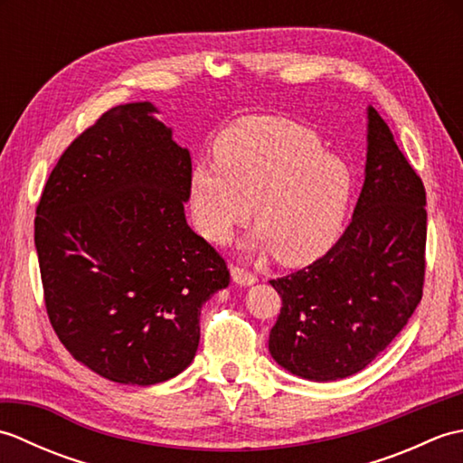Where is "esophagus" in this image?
I'll list each match as a JSON object with an SVG mask.
<instances>
[{"label":"esophagus","mask_w":463,"mask_h":463,"mask_svg":"<svg viewBox=\"0 0 463 463\" xmlns=\"http://www.w3.org/2000/svg\"><path fill=\"white\" fill-rule=\"evenodd\" d=\"M231 277H232L234 282L241 284V287H250V284H254V282L259 280L257 274L247 270V269H242V267H232L231 269Z\"/></svg>","instance_id":"34e87169"}]
</instances>
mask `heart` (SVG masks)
<instances>
[{
	"label": "heart",
	"instance_id": "obj_1",
	"mask_svg": "<svg viewBox=\"0 0 463 463\" xmlns=\"http://www.w3.org/2000/svg\"><path fill=\"white\" fill-rule=\"evenodd\" d=\"M216 163H196L189 183L194 229L226 244L250 219L252 247L272 249L279 262L304 267L324 257L344 232L354 171L324 151L320 137L280 117H249L214 141Z\"/></svg>",
	"mask_w": 463,
	"mask_h": 463
}]
</instances>
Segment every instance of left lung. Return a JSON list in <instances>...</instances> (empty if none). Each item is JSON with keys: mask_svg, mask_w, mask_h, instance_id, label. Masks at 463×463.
<instances>
[{"mask_svg": "<svg viewBox=\"0 0 463 463\" xmlns=\"http://www.w3.org/2000/svg\"><path fill=\"white\" fill-rule=\"evenodd\" d=\"M426 232L424 183L370 107L366 179L348 229L318 260L270 280L282 298L272 358L314 382L366 368L421 300Z\"/></svg>", "mask_w": 463, "mask_h": 463, "instance_id": "left-lung-1", "label": "left lung"}]
</instances>
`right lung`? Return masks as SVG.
I'll return each instance as SVG.
<instances>
[{"label":"right lung","mask_w":463,"mask_h":463,"mask_svg":"<svg viewBox=\"0 0 463 463\" xmlns=\"http://www.w3.org/2000/svg\"><path fill=\"white\" fill-rule=\"evenodd\" d=\"M151 103L117 105L59 156L35 209L49 322L99 376L151 386L181 373L226 262L184 219L191 155Z\"/></svg>","instance_id":"add662e5"}]
</instances>
